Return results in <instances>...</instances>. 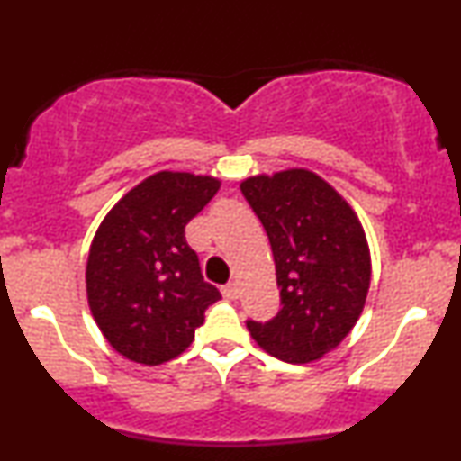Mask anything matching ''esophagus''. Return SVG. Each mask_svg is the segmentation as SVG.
<instances>
[{
  "mask_svg": "<svg viewBox=\"0 0 461 461\" xmlns=\"http://www.w3.org/2000/svg\"><path fill=\"white\" fill-rule=\"evenodd\" d=\"M221 293H223L225 299L234 301V299H238V285L236 284H227V285H223V288H221Z\"/></svg>",
  "mask_w": 461,
  "mask_h": 461,
  "instance_id": "1",
  "label": "esophagus"
}]
</instances>
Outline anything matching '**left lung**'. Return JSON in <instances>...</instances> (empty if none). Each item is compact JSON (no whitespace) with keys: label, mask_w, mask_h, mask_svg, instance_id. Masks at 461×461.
Wrapping results in <instances>:
<instances>
[{"label":"left lung","mask_w":461,"mask_h":461,"mask_svg":"<svg viewBox=\"0 0 461 461\" xmlns=\"http://www.w3.org/2000/svg\"><path fill=\"white\" fill-rule=\"evenodd\" d=\"M240 190L271 240L282 310L249 321L253 340L284 362L305 364L356 327L370 285V249L356 210L310 168L260 173Z\"/></svg>","instance_id":"obj_1"}]
</instances>
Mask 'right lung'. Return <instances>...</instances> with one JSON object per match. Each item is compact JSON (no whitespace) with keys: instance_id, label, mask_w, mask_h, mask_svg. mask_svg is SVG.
<instances>
[{"instance_id":"1","label":"right lung","mask_w":461,"mask_h":461,"mask_svg":"<svg viewBox=\"0 0 461 461\" xmlns=\"http://www.w3.org/2000/svg\"><path fill=\"white\" fill-rule=\"evenodd\" d=\"M219 188L212 176L158 171L116 201L95 231L88 308L110 347L131 362L176 359L194 340L208 305L221 299L184 236Z\"/></svg>"}]
</instances>
